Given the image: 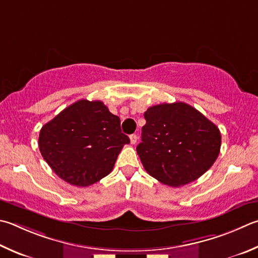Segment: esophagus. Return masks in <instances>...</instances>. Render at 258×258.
Wrapping results in <instances>:
<instances>
[{"label":"esophagus","mask_w":258,"mask_h":258,"mask_svg":"<svg viewBox=\"0 0 258 258\" xmlns=\"http://www.w3.org/2000/svg\"><path fill=\"white\" fill-rule=\"evenodd\" d=\"M130 140H131V143L132 144H135L138 142V135L137 134H132L130 135Z\"/></svg>","instance_id":"esophagus-1"}]
</instances>
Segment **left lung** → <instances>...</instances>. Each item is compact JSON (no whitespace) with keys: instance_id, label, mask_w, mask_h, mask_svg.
I'll return each instance as SVG.
<instances>
[{"instance_id":"left-lung-1","label":"left lung","mask_w":258,"mask_h":258,"mask_svg":"<svg viewBox=\"0 0 258 258\" xmlns=\"http://www.w3.org/2000/svg\"><path fill=\"white\" fill-rule=\"evenodd\" d=\"M137 151L144 169L160 182L178 187L207 172L220 153L217 125L185 102L160 104L144 113Z\"/></svg>"}]
</instances>
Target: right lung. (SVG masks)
Instances as JSON below:
<instances>
[{"mask_svg":"<svg viewBox=\"0 0 258 258\" xmlns=\"http://www.w3.org/2000/svg\"><path fill=\"white\" fill-rule=\"evenodd\" d=\"M120 119L100 100H79L46 123L38 145L45 161L69 184L86 187L113 170L116 159L128 144Z\"/></svg>","mask_w":258,"mask_h":258,"instance_id":"add662e5","label":"right lung"}]
</instances>
